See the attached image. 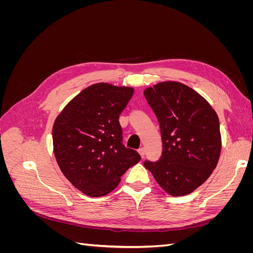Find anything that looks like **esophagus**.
Here are the masks:
<instances>
[{
  "mask_svg": "<svg viewBox=\"0 0 253 253\" xmlns=\"http://www.w3.org/2000/svg\"><path fill=\"white\" fill-rule=\"evenodd\" d=\"M138 153L140 154V156L143 158V157H144V154H145V150H144V148H140V149L138 150Z\"/></svg>",
  "mask_w": 253,
  "mask_h": 253,
  "instance_id": "obj_1",
  "label": "esophagus"
}]
</instances>
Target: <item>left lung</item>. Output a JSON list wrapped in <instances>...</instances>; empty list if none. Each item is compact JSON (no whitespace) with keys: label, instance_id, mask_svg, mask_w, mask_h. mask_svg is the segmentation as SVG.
I'll list each match as a JSON object with an SVG mask.
<instances>
[{"label":"left lung","instance_id":"1","mask_svg":"<svg viewBox=\"0 0 253 253\" xmlns=\"http://www.w3.org/2000/svg\"><path fill=\"white\" fill-rule=\"evenodd\" d=\"M143 95L155 113L163 155L144 162L158 185L171 196H183L209 178L218 163L221 136L216 112L193 88L177 81L159 82Z\"/></svg>","mask_w":253,"mask_h":253}]
</instances>
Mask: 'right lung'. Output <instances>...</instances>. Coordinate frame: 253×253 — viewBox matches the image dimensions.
Segmentation results:
<instances>
[{
    "mask_svg": "<svg viewBox=\"0 0 253 253\" xmlns=\"http://www.w3.org/2000/svg\"><path fill=\"white\" fill-rule=\"evenodd\" d=\"M134 88L95 83L81 90L58 115L52 145L61 172L91 197L109 194L126 171L141 159L122 144L119 115Z\"/></svg>",
    "mask_w": 253,
    "mask_h": 253,
    "instance_id": "right-lung-1",
    "label": "right lung"
}]
</instances>
